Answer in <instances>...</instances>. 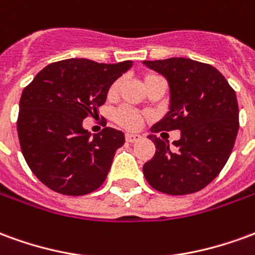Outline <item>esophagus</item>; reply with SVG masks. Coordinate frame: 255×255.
<instances>
[{"label": "esophagus", "instance_id": "34e87169", "mask_svg": "<svg viewBox=\"0 0 255 255\" xmlns=\"http://www.w3.org/2000/svg\"><path fill=\"white\" fill-rule=\"evenodd\" d=\"M140 138H142V136H140L139 133H132V132L126 133V140L129 142V143H133V142H136V140H139Z\"/></svg>", "mask_w": 255, "mask_h": 255}]
</instances>
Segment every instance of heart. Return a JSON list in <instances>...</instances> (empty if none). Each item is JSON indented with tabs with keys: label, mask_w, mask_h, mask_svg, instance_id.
I'll list each match as a JSON object with an SVG mask.
<instances>
[{
	"label": "heart",
	"mask_w": 255,
	"mask_h": 255,
	"mask_svg": "<svg viewBox=\"0 0 255 255\" xmlns=\"http://www.w3.org/2000/svg\"><path fill=\"white\" fill-rule=\"evenodd\" d=\"M158 79H162L158 75H153V73H150V75H146L143 78V84L144 87L146 86H149L150 83H153L155 80H158ZM120 89V80H117L115 83L112 84L111 89H109V97H115L117 94V91ZM115 119H116V122L123 126V127L128 128V129H136V128L140 127V124L143 122V117L140 116L139 113L136 112L131 111V109H128V108H122V109H119L116 112V115H115Z\"/></svg>",
	"instance_id": "1"
}]
</instances>
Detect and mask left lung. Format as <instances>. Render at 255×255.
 Listing matches in <instances>:
<instances>
[{"mask_svg":"<svg viewBox=\"0 0 255 255\" xmlns=\"http://www.w3.org/2000/svg\"><path fill=\"white\" fill-rule=\"evenodd\" d=\"M169 84V111L151 132L179 129L180 139L162 140L150 133L155 154L143 165L150 186L171 195L206 187L228 161L239 129L235 91L212 65L191 58L143 61Z\"/></svg>","mask_w":255,"mask_h":255,"instance_id":"obj_1","label":"left lung"}]
</instances>
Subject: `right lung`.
I'll list each match as a JSON object with an SVG mask.
<instances>
[{
  "label": "right lung",
  "instance_id": "right-lung-1",
  "mask_svg": "<svg viewBox=\"0 0 255 255\" xmlns=\"http://www.w3.org/2000/svg\"><path fill=\"white\" fill-rule=\"evenodd\" d=\"M132 64L63 60L43 68L23 90L17 119L21 153L53 191L84 195L105 182L126 136L109 127L91 135L83 120L98 113L112 84Z\"/></svg>",
  "mask_w": 255,
  "mask_h": 255
}]
</instances>
